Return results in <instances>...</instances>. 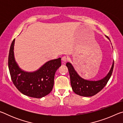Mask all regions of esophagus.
<instances>
[{
	"label": "esophagus",
	"instance_id": "1",
	"mask_svg": "<svg viewBox=\"0 0 123 123\" xmlns=\"http://www.w3.org/2000/svg\"><path fill=\"white\" fill-rule=\"evenodd\" d=\"M67 60H68L67 57L63 56V57H62V63H65L67 61Z\"/></svg>",
	"mask_w": 123,
	"mask_h": 123
}]
</instances>
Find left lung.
<instances>
[{"label": "left lung", "mask_w": 123, "mask_h": 123, "mask_svg": "<svg viewBox=\"0 0 123 123\" xmlns=\"http://www.w3.org/2000/svg\"><path fill=\"white\" fill-rule=\"evenodd\" d=\"M106 37L110 41L109 37L107 36ZM66 66L69 71L70 84L74 92L80 96L88 97L97 94L107 84L113 72L114 61H113L111 69L106 75L103 79L96 81L88 80L81 78L69 62L66 63Z\"/></svg>", "instance_id": "1"}]
</instances>
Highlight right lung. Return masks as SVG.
<instances>
[{"label":"right lung","mask_w":123,"mask_h":123,"mask_svg":"<svg viewBox=\"0 0 123 123\" xmlns=\"http://www.w3.org/2000/svg\"><path fill=\"white\" fill-rule=\"evenodd\" d=\"M15 39L10 47L9 55V69L14 86L26 96L41 98L52 91L55 73L61 66V58L50 60L34 72H26L19 67L14 57Z\"/></svg>","instance_id":"obj_1"}]
</instances>
